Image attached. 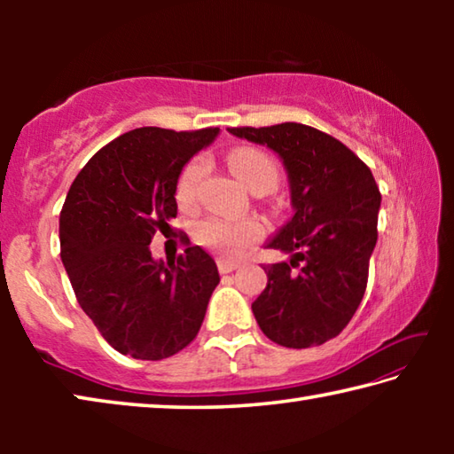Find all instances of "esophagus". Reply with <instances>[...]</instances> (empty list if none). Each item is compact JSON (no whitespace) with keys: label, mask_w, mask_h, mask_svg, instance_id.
Instances as JSON below:
<instances>
[{"label":"esophagus","mask_w":454,"mask_h":454,"mask_svg":"<svg viewBox=\"0 0 454 454\" xmlns=\"http://www.w3.org/2000/svg\"><path fill=\"white\" fill-rule=\"evenodd\" d=\"M238 268V262H234V260H228V258H218V270L222 274H228L232 272Z\"/></svg>","instance_id":"1"}]
</instances>
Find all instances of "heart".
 <instances>
[{
  "label": "heart",
  "instance_id": "b5f03b06",
  "mask_svg": "<svg viewBox=\"0 0 454 454\" xmlns=\"http://www.w3.org/2000/svg\"><path fill=\"white\" fill-rule=\"evenodd\" d=\"M230 170L240 180L246 188L254 190L264 186L270 190L278 180V168L274 160L256 148H236L228 158ZM206 170V160L202 156L192 158L184 166V170L176 182V200L182 206L194 202L198 184L202 180ZM262 236V224L256 220H226V218H208L200 222L196 228V238L200 244L220 252V254L234 256L242 252L246 246L256 242Z\"/></svg>",
  "mask_w": 454,
  "mask_h": 454
}]
</instances>
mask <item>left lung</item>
Listing matches in <instances>:
<instances>
[{
  "label": "left lung",
  "mask_w": 454,
  "mask_h": 454,
  "mask_svg": "<svg viewBox=\"0 0 454 454\" xmlns=\"http://www.w3.org/2000/svg\"><path fill=\"white\" fill-rule=\"evenodd\" d=\"M228 132L278 153L294 210L266 242L290 262L264 266L268 284L252 302L258 326L286 348L325 344L355 317L366 290L380 208L371 168L336 137L294 121Z\"/></svg>",
  "instance_id": "1"
}]
</instances>
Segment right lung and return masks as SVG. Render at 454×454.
I'll list each match as a JSON object with an SVG mask.
<instances>
[{
  "label": "right lung",
  "instance_id": "obj_1",
  "mask_svg": "<svg viewBox=\"0 0 454 454\" xmlns=\"http://www.w3.org/2000/svg\"><path fill=\"white\" fill-rule=\"evenodd\" d=\"M220 128H137L104 145L75 176L59 214L61 262L75 298L107 342L137 360H162L194 340L220 274L188 246L156 260L150 242L178 214L176 182ZM190 244V242H188Z\"/></svg>",
  "mask_w": 454,
  "mask_h": 454
}]
</instances>
